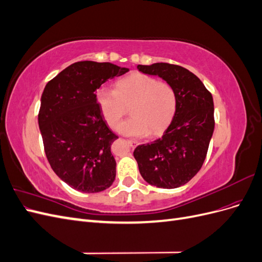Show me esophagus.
<instances>
[{"instance_id":"obj_1","label":"esophagus","mask_w":262,"mask_h":262,"mask_svg":"<svg viewBox=\"0 0 262 262\" xmlns=\"http://www.w3.org/2000/svg\"><path fill=\"white\" fill-rule=\"evenodd\" d=\"M128 143H129V145H130L131 147H134V146H136V145L138 144V142L134 141V140H128Z\"/></svg>"}]
</instances>
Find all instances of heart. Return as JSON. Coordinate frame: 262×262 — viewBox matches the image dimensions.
I'll return each mask as SVG.
<instances>
[{
  "mask_svg": "<svg viewBox=\"0 0 262 262\" xmlns=\"http://www.w3.org/2000/svg\"><path fill=\"white\" fill-rule=\"evenodd\" d=\"M100 113L110 128H117L130 106L128 120L119 125L123 136L142 138L157 136L165 130L176 113L173 87L143 73H133L116 83L115 91L101 87L96 92Z\"/></svg>",
  "mask_w": 262,
  "mask_h": 262,
  "instance_id": "b5f03b06",
  "label": "heart"
}]
</instances>
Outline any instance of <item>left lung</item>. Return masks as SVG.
<instances>
[{
	"label": "left lung",
	"instance_id": "1",
	"mask_svg": "<svg viewBox=\"0 0 262 262\" xmlns=\"http://www.w3.org/2000/svg\"><path fill=\"white\" fill-rule=\"evenodd\" d=\"M157 75L176 92L177 107L163 137L134 149L141 176L149 185L173 189L186 185L202 167L214 131L211 93L189 70L169 63L138 66Z\"/></svg>",
	"mask_w": 262,
	"mask_h": 262
}]
</instances>
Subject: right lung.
I'll return each instance as SVG.
<instances>
[{
	"label": "right lung",
	"mask_w": 262,
	"mask_h": 262,
	"mask_svg": "<svg viewBox=\"0 0 262 262\" xmlns=\"http://www.w3.org/2000/svg\"><path fill=\"white\" fill-rule=\"evenodd\" d=\"M128 71L109 62L80 61L45 87L38 123L46 156L59 178L77 191L100 192L116 178L110 146L118 137L102 118L95 91Z\"/></svg>",
	"instance_id": "add662e5"
}]
</instances>
